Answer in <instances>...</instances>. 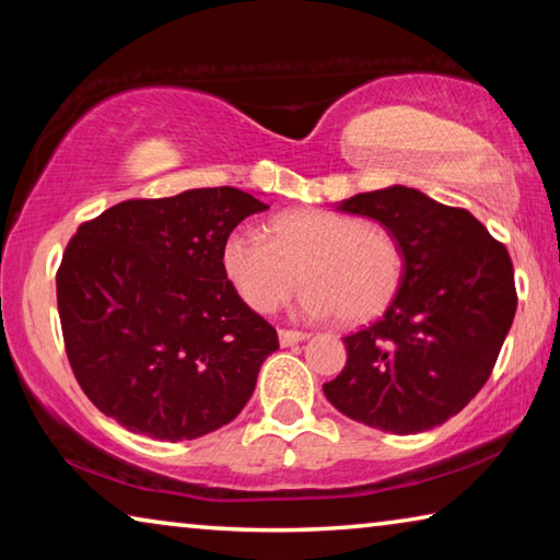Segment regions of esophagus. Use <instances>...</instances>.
I'll return each instance as SVG.
<instances>
[{
	"instance_id": "1",
	"label": "esophagus",
	"mask_w": 560,
	"mask_h": 560,
	"mask_svg": "<svg viewBox=\"0 0 560 560\" xmlns=\"http://www.w3.org/2000/svg\"><path fill=\"white\" fill-rule=\"evenodd\" d=\"M308 334H303V330H287L281 328L279 330V343L287 348V346H293V343H301V340H306Z\"/></svg>"
}]
</instances>
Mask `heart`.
I'll use <instances>...</instances> for the list:
<instances>
[{"label": "heart", "instance_id": "1", "mask_svg": "<svg viewBox=\"0 0 560 560\" xmlns=\"http://www.w3.org/2000/svg\"><path fill=\"white\" fill-rule=\"evenodd\" d=\"M267 240L236 226L222 244V267L236 293L259 314L279 308L303 279L299 311L346 324L375 318L402 283V249L385 226L328 210H293L269 222Z\"/></svg>", "mask_w": 560, "mask_h": 560}]
</instances>
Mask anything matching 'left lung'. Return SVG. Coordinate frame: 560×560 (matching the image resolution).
Listing matches in <instances>:
<instances>
[{"label":"left lung","mask_w":560,"mask_h":560,"mask_svg":"<svg viewBox=\"0 0 560 560\" xmlns=\"http://www.w3.org/2000/svg\"><path fill=\"white\" fill-rule=\"evenodd\" d=\"M336 207L381 222L400 244L405 269L383 318L343 338L346 368L324 393L368 428H440L485 387L514 324L506 246L471 212L415 187L360 192Z\"/></svg>","instance_id":"left-lung-1"}]
</instances>
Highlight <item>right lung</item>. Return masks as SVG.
<instances>
[{
    "instance_id": "1",
    "label": "right lung",
    "mask_w": 560,
    "mask_h": 560,
    "mask_svg": "<svg viewBox=\"0 0 560 560\" xmlns=\"http://www.w3.org/2000/svg\"><path fill=\"white\" fill-rule=\"evenodd\" d=\"M264 210L236 187H200L79 226L56 299L75 381L103 415L179 442L242 412L279 338L226 279L222 244Z\"/></svg>"
}]
</instances>
